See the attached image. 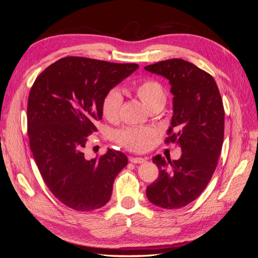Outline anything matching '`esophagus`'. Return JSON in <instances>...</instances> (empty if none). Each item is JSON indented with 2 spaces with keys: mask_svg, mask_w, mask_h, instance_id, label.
Here are the masks:
<instances>
[{
  "mask_svg": "<svg viewBox=\"0 0 258 258\" xmlns=\"http://www.w3.org/2000/svg\"><path fill=\"white\" fill-rule=\"evenodd\" d=\"M129 160L132 163H143V162L146 161L145 158H142V157H132V156H130Z\"/></svg>",
  "mask_w": 258,
  "mask_h": 258,
  "instance_id": "1",
  "label": "esophagus"
}]
</instances>
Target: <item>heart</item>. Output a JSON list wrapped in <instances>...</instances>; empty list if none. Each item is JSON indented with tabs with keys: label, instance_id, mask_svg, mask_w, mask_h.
<instances>
[{
	"label": "heart",
	"instance_id": "b5f03b06",
	"mask_svg": "<svg viewBox=\"0 0 258 258\" xmlns=\"http://www.w3.org/2000/svg\"><path fill=\"white\" fill-rule=\"evenodd\" d=\"M131 90L142 101L150 111L165 106L167 92L163 86L156 80L144 79L136 82L131 86ZM122 97L117 89L108 90L101 102V111L104 118L108 121L118 119ZM155 137V130L148 127H124L114 134V141L127 150L141 153L150 147Z\"/></svg>",
	"mask_w": 258,
	"mask_h": 258
}]
</instances>
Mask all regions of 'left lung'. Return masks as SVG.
Here are the masks:
<instances>
[{
	"label": "left lung",
	"instance_id": "obj_1",
	"mask_svg": "<svg viewBox=\"0 0 258 258\" xmlns=\"http://www.w3.org/2000/svg\"><path fill=\"white\" fill-rule=\"evenodd\" d=\"M171 84L173 116L165 143H177L181 158H153L157 179L146 188L155 206L174 210L190 204L209 184L224 141L225 111L220 90L204 70L183 59H169L145 67Z\"/></svg>",
	"mask_w": 258,
	"mask_h": 258
}]
</instances>
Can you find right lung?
<instances>
[{
    "instance_id": "obj_1",
    "label": "right lung",
    "mask_w": 258,
    "mask_h": 258,
    "mask_svg": "<svg viewBox=\"0 0 258 258\" xmlns=\"http://www.w3.org/2000/svg\"><path fill=\"white\" fill-rule=\"evenodd\" d=\"M137 63L66 57L46 68L31 87L27 118L30 148L51 194L64 206L87 212L105 206L114 179L127 166L121 152L86 159L84 148L102 119L105 93Z\"/></svg>"
}]
</instances>
